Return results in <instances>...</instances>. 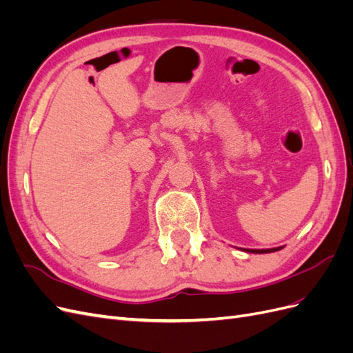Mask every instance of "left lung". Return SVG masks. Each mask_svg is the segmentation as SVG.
<instances>
[{"mask_svg": "<svg viewBox=\"0 0 353 353\" xmlns=\"http://www.w3.org/2000/svg\"><path fill=\"white\" fill-rule=\"evenodd\" d=\"M283 248H275V249H249L245 252L249 253H272V252H276V250H281Z\"/></svg>", "mask_w": 353, "mask_h": 353, "instance_id": "8db88e82", "label": "left lung"}]
</instances>
